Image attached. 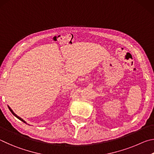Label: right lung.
Segmentation results:
<instances>
[{
	"mask_svg": "<svg viewBox=\"0 0 154 154\" xmlns=\"http://www.w3.org/2000/svg\"><path fill=\"white\" fill-rule=\"evenodd\" d=\"M8 107H9V110H10V111H11V113H12V114H13V115H14V116H15L16 118H17L19 120H20L21 121H22V122H24V123H26V124H28V123H27V122H26V121H25V120H23V119H22V118H20V116H17V114H15V113H14V112H13V110L11 109V107H10L9 106H8Z\"/></svg>",
	"mask_w": 154,
	"mask_h": 154,
	"instance_id": "add662e5",
	"label": "right lung"
}]
</instances>
